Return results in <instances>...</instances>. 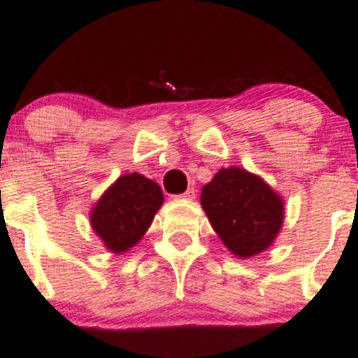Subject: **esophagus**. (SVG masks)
<instances>
[{
	"mask_svg": "<svg viewBox=\"0 0 358 358\" xmlns=\"http://www.w3.org/2000/svg\"><path fill=\"white\" fill-rule=\"evenodd\" d=\"M196 192H197V190L194 189V187H190V189H187L185 192H183V194H180L178 197H183V199H189V201H192V199H196Z\"/></svg>",
	"mask_w": 358,
	"mask_h": 358,
	"instance_id": "obj_1",
	"label": "esophagus"
}]
</instances>
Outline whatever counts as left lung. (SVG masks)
Listing matches in <instances>:
<instances>
[{
	"mask_svg": "<svg viewBox=\"0 0 358 358\" xmlns=\"http://www.w3.org/2000/svg\"><path fill=\"white\" fill-rule=\"evenodd\" d=\"M201 204L224 245L239 257L264 252L283 222V201L241 168L220 169L201 190Z\"/></svg>",
	"mask_w": 358,
	"mask_h": 358,
	"instance_id": "left-lung-1",
	"label": "left lung"
}]
</instances>
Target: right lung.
<instances>
[{
	"label": "right lung",
	"mask_w": 358,
	"mask_h": 358,
	"mask_svg": "<svg viewBox=\"0 0 358 358\" xmlns=\"http://www.w3.org/2000/svg\"><path fill=\"white\" fill-rule=\"evenodd\" d=\"M162 201L164 196L157 183L138 173L124 175L92 210V229L106 248L122 253L143 238Z\"/></svg>",
	"instance_id": "add662e5"
}]
</instances>
